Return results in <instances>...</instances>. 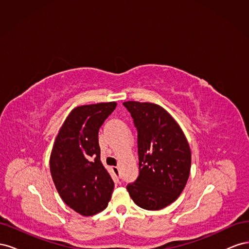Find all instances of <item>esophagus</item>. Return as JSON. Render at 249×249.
<instances>
[{"mask_svg":"<svg viewBox=\"0 0 249 249\" xmlns=\"http://www.w3.org/2000/svg\"><path fill=\"white\" fill-rule=\"evenodd\" d=\"M112 171H113V175H114V177H115L116 178H119V170H118V167H117V166L112 167Z\"/></svg>","mask_w":249,"mask_h":249,"instance_id":"esophagus-1","label":"esophagus"}]
</instances>
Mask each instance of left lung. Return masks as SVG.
Instances as JSON below:
<instances>
[{"instance_id": "left-lung-1", "label": "left lung", "mask_w": 249, "mask_h": 249, "mask_svg": "<svg viewBox=\"0 0 249 249\" xmlns=\"http://www.w3.org/2000/svg\"><path fill=\"white\" fill-rule=\"evenodd\" d=\"M137 129L139 176L127 184L131 198L142 209L161 210L182 193L190 175L191 152L179 125L152 103L124 102Z\"/></svg>"}]
</instances>
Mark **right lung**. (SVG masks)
<instances>
[{"instance_id": "1", "label": "right lung", "mask_w": 249, "mask_h": 249, "mask_svg": "<svg viewBox=\"0 0 249 249\" xmlns=\"http://www.w3.org/2000/svg\"><path fill=\"white\" fill-rule=\"evenodd\" d=\"M115 102L74 108L60 129L50 159V169L62 200L83 216L108 206L114 182L101 162L99 131L116 108Z\"/></svg>"}]
</instances>
